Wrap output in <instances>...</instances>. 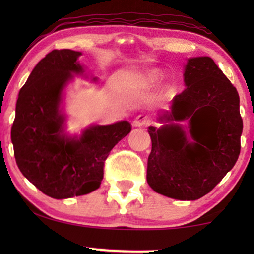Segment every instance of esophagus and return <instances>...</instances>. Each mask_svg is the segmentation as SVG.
Here are the masks:
<instances>
[{
	"mask_svg": "<svg viewBox=\"0 0 254 254\" xmlns=\"http://www.w3.org/2000/svg\"><path fill=\"white\" fill-rule=\"evenodd\" d=\"M150 123H151L150 117L145 116V114H140V116L135 118V120L133 121V125L135 127H144V126H148V125H150Z\"/></svg>",
	"mask_w": 254,
	"mask_h": 254,
	"instance_id": "obj_1",
	"label": "esophagus"
}]
</instances>
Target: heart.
I'll use <instances>...</instances> for the list:
<instances>
[{"mask_svg":"<svg viewBox=\"0 0 254 254\" xmlns=\"http://www.w3.org/2000/svg\"><path fill=\"white\" fill-rule=\"evenodd\" d=\"M158 79H159V75L158 72L155 70H150L141 76V83L143 85H154L155 83L158 82Z\"/></svg>","mask_w":254,"mask_h":254,"instance_id":"heart-1","label":"heart"}]
</instances>
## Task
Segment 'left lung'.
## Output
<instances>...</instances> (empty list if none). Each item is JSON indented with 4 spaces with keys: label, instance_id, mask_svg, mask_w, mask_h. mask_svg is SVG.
Segmentation results:
<instances>
[{
    "label": "left lung",
    "instance_id": "1",
    "mask_svg": "<svg viewBox=\"0 0 254 254\" xmlns=\"http://www.w3.org/2000/svg\"><path fill=\"white\" fill-rule=\"evenodd\" d=\"M186 89L159 120H189L149 127L151 152L147 182L155 192L177 200H197L234 168L241 152L243 119L237 90L208 57L187 61Z\"/></svg>",
    "mask_w": 254,
    "mask_h": 254
}]
</instances>
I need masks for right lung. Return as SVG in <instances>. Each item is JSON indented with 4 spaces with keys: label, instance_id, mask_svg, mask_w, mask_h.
<instances>
[{
    "label": "right lung",
    "instance_id": "right-lung-1",
    "mask_svg": "<svg viewBox=\"0 0 254 254\" xmlns=\"http://www.w3.org/2000/svg\"><path fill=\"white\" fill-rule=\"evenodd\" d=\"M81 52L54 50L38 62L20 89L11 127L16 163L23 176L54 199L84 195L100 186L104 163L131 130L128 121L89 127L81 137L64 134L62 91L71 72L81 74Z\"/></svg>",
    "mask_w": 254,
    "mask_h": 254
}]
</instances>
